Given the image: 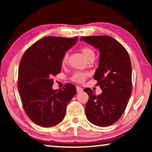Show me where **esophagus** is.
<instances>
[{"label": "esophagus", "instance_id": "esophagus-1", "mask_svg": "<svg viewBox=\"0 0 152 152\" xmlns=\"http://www.w3.org/2000/svg\"><path fill=\"white\" fill-rule=\"evenodd\" d=\"M76 91H77V92H78V93H80V92L83 91V89L80 88V86H76Z\"/></svg>", "mask_w": 152, "mask_h": 152}]
</instances>
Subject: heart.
<instances>
[{
	"label": "heart",
	"mask_w": 152,
	"mask_h": 152,
	"mask_svg": "<svg viewBox=\"0 0 152 152\" xmlns=\"http://www.w3.org/2000/svg\"><path fill=\"white\" fill-rule=\"evenodd\" d=\"M81 51L82 54L85 57L87 60H89L92 58L94 57V51L92 50L91 48L88 47H84L81 49ZM68 60V53H65L64 56L62 58V60H61V63L62 64H66L67 61ZM87 76V74L85 72H76L74 74V75L72 77V80L77 82V83H82L83 82Z\"/></svg>",
	"instance_id": "1"
}]
</instances>
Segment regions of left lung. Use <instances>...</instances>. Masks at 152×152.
Masks as SVG:
<instances>
[{
	"label": "left lung",
	"mask_w": 152,
	"mask_h": 152,
	"mask_svg": "<svg viewBox=\"0 0 152 152\" xmlns=\"http://www.w3.org/2000/svg\"><path fill=\"white\" fill-rule=\"evenodd\" d=\"M81 40L100 51L99 65L94 79L102 91L96 96L91 88L84 89L89 96L85 107L86 116L94 125L107 127L122 116L132 94L129 56L119 42L109 36H86L81 37Z\"/></svg>",
	"instance_id": "left-lung-1"
}]
</instances>
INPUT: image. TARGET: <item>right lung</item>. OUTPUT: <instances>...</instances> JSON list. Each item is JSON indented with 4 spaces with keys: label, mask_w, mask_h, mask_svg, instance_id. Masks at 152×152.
Segmentation results:
<instances>
[{
    "label": "right lung",
    "mask_w": 152,
    "mask_h": 152,
    "mask_svg": "<svg viewBox=\"0 0 152 152\" xmlns=\"http://www.w3.org/2000/svg\"><path fill=\"white\" fill-rule=\"evenodd\" d=\"M77 39L45 37L31 45L20 60L18 88L25 111L35 124L49 127L60 123L76 94L72 84L53 90L52 77L60 74L63 56Z\"/></svg>",
    "instance_id": "right-lung-1"
}]
</instances>
